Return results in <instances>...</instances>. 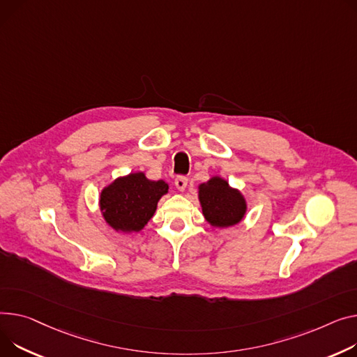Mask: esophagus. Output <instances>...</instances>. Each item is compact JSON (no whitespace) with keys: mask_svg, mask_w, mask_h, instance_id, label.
Instances as JSON below:
<instances>
[{"mask_svg":"<svg viewBox=\"0 0 357 357\" xmlns=\"http://www.w3.org/2000/svg\"><path fill=\"white\" fill-rule=\"evenodd\" d=\"M175 186L179 189V191H185L186 186H188V178L186 176H178L175 179Z\"/></svg>","mask_w":357,"mask_h":357,"instance_id":"esophagus-1","label":"esophagus"}]
</instances>
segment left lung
I'll use <instances>...</instances> for the list:
<instances>
[{
  "instance_id": "8db88e82",
  "label": "left lung",
  "mask_w": 357,
  "mask_h": 357,
  "mask_svg": "<svg viewBox=\"0 0 357 357\" xmlns=\"http://www.w3.org/2000/svg\"><path fill=\"white\" fill-rule=\"evenodd\" d=\"M198 189L202 213L212 227L227 228L241 222L247 212V202L238 189L231 188L220 176H212Z\"/></svg>"
}]
</instances>
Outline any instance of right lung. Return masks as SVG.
<instances>
[{
  "label": "right lung",
  "mask_w": 357,
  "mask_h": 357,
  "mask_svg": "<svg viewBox=\"0 0 357 357\" xmlns=\"http://www.w3.org/2000/svg\"><path fill=\"white\" fill-rule=\"evenodd\" d=\"M168 189L165 181H151L144 172L121 176L103 188L99 201L102 215L116 231L139 232L153 217Z\"/></svg>",
  "instance_id": "add662e5"
}]
</instances>
